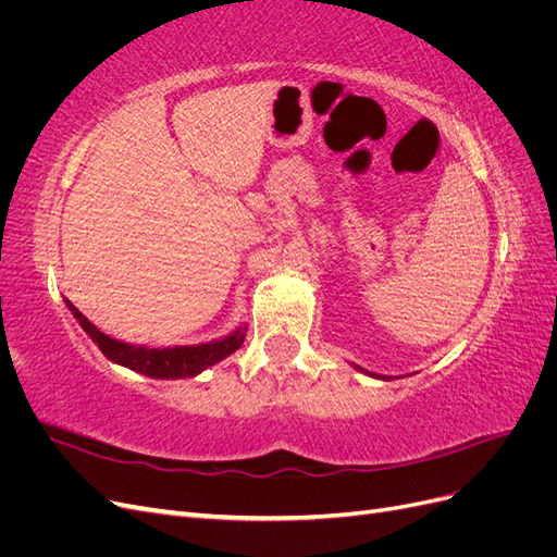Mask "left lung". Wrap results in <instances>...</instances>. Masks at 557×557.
<instances>
[{
  "instance_id": "8db88e82",
  "label": "left lung",
  "mask_w": 557,
  "mask_h": 557,
  "mask_svg": "<svg viewBox=\"0 0 557 557\" xmlns=\"http://www.w3.org/2000/svg\"><path fill=\"white\" fill-rule=\"evenodd\" d=\"M352 367H356V369H358V372H362V374H367V376H372V379H381V381H385V376H381V374H372V372H364V369H362V367H358V364H352Z\"/></svg>"
}]
</instances>
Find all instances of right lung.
<instances>
[{"instance_id": "right-lung-1", "label": "right lung", "mask_w": 557, "mask_h": 557, "mask_svg": "<svg viewBox=\"0 0 557 557\" xmlns=\"http://www.w3.org/2000/svg\"><path fill=\"white\" fill-rule=\"evenodd\" d=\"M66 307L78 320V325L86 330V334L97 344V348L104 352V356L132 369V372L150 376V379H162V381H174V379H190L205 372V369L218 364L232 356L244 339H246V325L234 327L230 334L221 336V339H213L207 344H193V346H166V348H148L139 344H125L121 339H113V336L99 332L90 320L83 315L70 299H64Z\"/></svg>"}]
</instances>
